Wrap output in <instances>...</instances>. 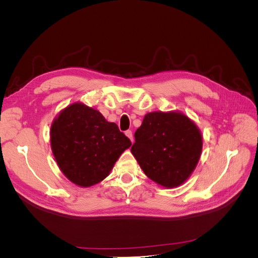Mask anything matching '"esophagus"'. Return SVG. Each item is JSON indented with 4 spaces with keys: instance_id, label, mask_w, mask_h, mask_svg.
I'll use <instances>...</instances> for the list:
<instances>
[{
    "instance_id": "34e87169",
    "label": "esophagus",
    "mask_w": 258,
    "mask_h": 258,
    "mask_svg": "<svg viewBox=\"0 0 258 258\" xmlns=\"http://www.w3.org/2000/svg\"><path fill=\"white\" fill-rule=\"evenodd\" d=\"M124 134H126V136L131 140V142H134V135H132L131 130H127L126 132H124Z\"/></svg>"
}]
</instances>
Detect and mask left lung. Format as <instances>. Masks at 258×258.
<instances>
[{
    "instance_id": "left-lung-1",
    "label": "left lung",
    "mask_w": 258,
    "mask_h": 258,
    "mask_svg": "<svg viewBox=\"0 0 258 258\" xmlns=\"http://www.w3.org/2000/svg\"><path fill=\"white\" fill-rule=\"evenodd\" d=\"M131 153L144 173L165 187L183 184L196 168L202 137L188 117L178 112H152L135 134Z\"/></svg>"
}]
</instances>
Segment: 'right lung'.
I'll return each mask as SVG.
<instances>
[{
	"label": "right lung",
	"mask_w": 258,
	"mask_h": 258,
	"mask_svg": "<svg viewBox=\"0 0 258 258\" xmlns=\"http://www.w3.org/2000/svg\"><path fill=\"white\" fill-rule=\"evenodd\" d=\"M50 143L60 170L82 187L103 181L131 145L115 122L83 103L69 105L53 120Z\"/></svg>",
	"instance_id": "add662e5"
}]
</instances>
